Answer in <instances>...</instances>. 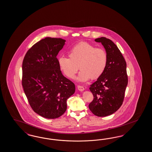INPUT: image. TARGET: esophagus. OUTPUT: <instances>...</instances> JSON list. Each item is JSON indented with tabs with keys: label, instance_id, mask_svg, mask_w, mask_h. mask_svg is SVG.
Wrapping results in <instances>:
<instances>
[{
	"label": "esophagus",
	"instance_id": "esophagus-1",
	"mask_svg": "<svg viewBox=\"0 0 152 152\" xmlns=\"http://www.w3.org/2000/svg\"><path fill=\"white\" fill-rule=\"evenodd\" d=\"M77 89H78L80 91H83L85 90V88H83V86H80V85L77 86Z\"/></svg>",
	"mask_w": 152,
	"mask_h": 152
}]
</instances>
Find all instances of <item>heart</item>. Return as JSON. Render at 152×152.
<instances>
[{
	"mask_svg": "<svg viewBox=\"0 0 152 152\" xmlns=\"http://www.w3.org/2000/svg\"><path fill=\"white\" fill-rule=\"evenodd\" d=\"M69 58L61 57L58 64L61 70L68 78H74L78 69L81 70L76 80L86 82L90 78L100 77L106 68L107 56L100 48L81 42L72 47L68 53Z\"/></svg>",
	"mask_w": 152,
	"mask_h": 152,
	"instance_id": "obj_1",
	"label": "heart"
}]
</instances>
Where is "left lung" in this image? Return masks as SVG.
Returning <instances> with one entry per match:
<instances>
[{
  "label": "left lung",
  "instance_id": "obj_1",
  "mask_svg": "<svg viewBox=\"0 0 152 152\" xmlns=\"http://www.w3.org/2000/svg\"><path fill=\"white\" fill-rule=\"evenodd\" d=\"M95 41L104 46L107 62L103 74L90 86L94 98L88 107L94 115L104 117L114 113L123 104L128 85L126 64L119 48L110 39L101 37Z\"/></svg>",
  "mask_w": 152,
  "mask_h": 152
}]
</instances>
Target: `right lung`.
I'll return each instance as SVG.
<instances>
[{
    "label": "right lung",
    "mask_w": 152,
    "mask_h": 152,
    "mask_svg": "<svg viewBox=\"0 0 152 152\" xmlns=\"http://www.w3.org/2000/svg\"><path fill=\"white\" fill-rule=\"evenodd\" d=\"M65 42L46 37L34 45L23 60L24 91L33 111L47 119L63 115L67 100L75 92V84L62 75L57 58Z\"/></svg>",
    "instance_id": "1"
}]
</instances>
